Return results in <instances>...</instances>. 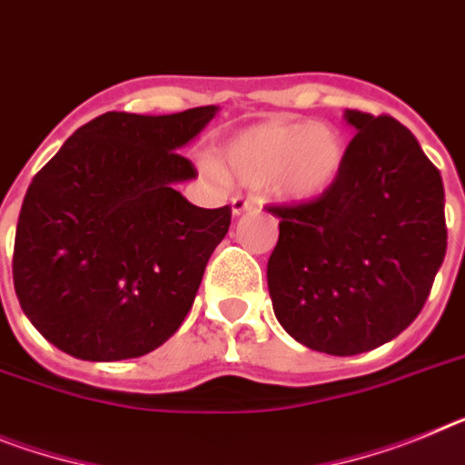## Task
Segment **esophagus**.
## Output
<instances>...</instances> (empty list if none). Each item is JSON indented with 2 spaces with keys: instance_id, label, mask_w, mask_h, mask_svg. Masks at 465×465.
Returning <instances> with one entry per match:
<instances>
[{
  "instance_id": "1",
  "label": "esophagus",
  "mask_w": 465,
  "mask_h": 465,
  "mask_svg": "<svg viewBox=\"0 0 465 465\" xmlns=\"http://www.w3.org/2000/svg\"><path fill=\"white\" fill-rule=\"evenodd\" d=\"M253 206H256V202L244 200V197H232V202H230L232 216H242V213L249 212V209H253Z\"/></svg>"
}]
</instances>
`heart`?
Wrapping results in <instances>:
<instances>
[{
  "label": "heart",
  "mask_w": 465,
  "mask_h": 465,
  "mask_svg": "<svg viewBox=\"0 0 465 465\" xmlns=\"http://www.w3.org/2000/svg\"><path fill=\"white\" fill-rule=\"evenodd\" d=\"M348 160L343 131L329 122L268 119L237 131L225 143V176L244 188L268 185L277 200L308 204L339 183ZM213 166V176H221Z\"/></svg>",
  "instance_id": "heart-1"
}]
</instances>
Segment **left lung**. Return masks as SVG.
<instances>
[{
    "instance_id": "8db88e82",
    "label": "left lung",
    "mask_w": 465,
    "mask_h": 465,
    "mask_svg": "<svg viewBox=\"0 0 465 465\" xmlns=\"http://www.w3.org/2000/svg\"><path fill=\"white\" fill-rule=\"evenodd\" d=\"M355 129L339 183L308 204L271 206L277 322L327 355L392 341L421 312L447 252L442 176L398 119L346 110Z\"/></svg>"
}]
</instances>
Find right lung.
I'll use <instances>...</instances> for the list:
<instances>
[{
	"mask_svg": "<svg viewBox=\"0 0 465 465\" xmlns=\"http://www.w3.org/2000/svg\"><path fill=\"white\" fill-rule=\"evenodd\" d=\"M218 105L105 113L77 129L27 188L14 247L23 312L58 351L89 362L148 355L173 336L230 225L176 185L181 150Z\"/></svg>",
	"mask_w": 465,
	"mask_h": 465,
	"instance_id": "add662e5",
	"label": "right lung"
}]
</instances>
